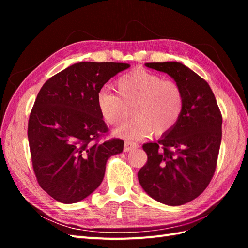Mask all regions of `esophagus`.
I'll use <instances>...</instances> for the list:
<instances>
[{
	"instance_id": "obj_1",
	"label": "esophagus",
	"mask_w": 248,
	"mask_h": 248,
	"mask_svg": "<svg viewBox=\"0 0 248 248\" xmlns=\"http://www.w3.org/2000/svg\"><path fill=\"white\" fill-rule=\"evenodd\" d=\"M138 147H139V145L136 144V143H131V141H125L124 146V150L125 152H129V151H131L132 149L138 148Z\"/></svg>"
}]
</instances>
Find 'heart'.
I'll list each match as a JSON object with an SVG mask.
<instances>
[{"mask_svg":"<svg viewBox=\"0 0 248 248\" xmlns=\"http://www.w3.org/2000/svg\"><path fill=\"white\" fill-rule=\"evenodd\" d=\"M117 93L102 91L97 96V107L102 119L119 127L131 113L134 119L116 134L129 140H140L151 133L162 135L170 131L180 118L184 97L176 82L163 80L156 73L135 69L116 82Z\"/></svg>","mask_w":248,"mask_h":248,"instance_id":"heart-1","label":"heart"}]
</instances>
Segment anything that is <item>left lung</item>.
<instances>
[{
	"instance_id": "8db88e82",
	"label": "left lung",
	"mask_w": 248,
	"mask_h": 248,
	"mask_svg": "<svg viewBox=\"0 0 248 248\" xmlns=\"http://www.w3.org/2000/svg\"><path fill=\"white\" fill-rule=\"evenodd\" d=\"M167 73L181 87L184 104L170 131L143 149L148 161L138 177L156 202L177 207L192 202L211 181L222 141V114L209 84L179 62H146Z\"/></svg>"
}]
</instances>
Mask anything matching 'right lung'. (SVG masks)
Returning <instances> with one entry per match:
<instances>
[{
  "label": "right lung",
  "instance_id": "add662e5",
  "mask_svg": "<svg viewBox=\"0 0 248 248\" xmlns=\"http://www.w3.org/2000/svg\"><path fill=\"white\" fill-rule=\"evenodd\" d=\"M124 62H80L46 81L29 119L28 138L35 175L41 188L62 203L85 199L101 184L107 162L121 154L118 139L100 143L108 127L97 96Z\"/></svg>",
  "mask_w": 248,
  "mask_h": 248
}]
</instances>
